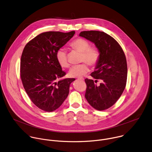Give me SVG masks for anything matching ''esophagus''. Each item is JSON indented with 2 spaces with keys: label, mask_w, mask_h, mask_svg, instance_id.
<instances>
[{
  "label": "esophagus",
  "mask_w": 152,
  "mask_h": 152,
  "mask_svg": "<svg viewBox=\"0 0 152 152\" xmlns=\"http://www.w3.org/2000/svg\"><path fill=\"white\" fill-rule=\"evenodd\" d=\"M77 79H79V80H83L84 79L83 77H77Z\"/></svg>",
  "instance_id": "obj_1"
}]
</instances>
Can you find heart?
<instances>
[{
	"mask_svg": "<svg viewBox=\"0 0 152 152\" xmlns=\"http://www.w3.org/2000/svg\"><path fill=\"white\" fill-rule=\"evenodd\" d=\"M70 46L73 50L81 53V64L75 65L72 67L69 72L71 77H77L85 75L89 70V66H96L100 58V52L96 47H90V43L86 39L78 38L70 42ZM56 58L59 64L63 68H68L70 64L67 61V53L62 48L58 49L56 52Z\"/></svg>",
	"mask_w": 152,
	"mask_h": 152,
	"instance_id": "b5f03b06",
	"label": "heart"
}]
</instances>
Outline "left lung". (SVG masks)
Here are the masks:
<instances>
[{"instance_id":"left-lung-1","label":"left lung","mask_w":152,"mask_h":152,"mask_svg":"<svg viewBox=\"0 0 152 152\" xmlns=\"http://www.w3.org/2000/svg\"><path fill=\"white\" fill-rule=\"evenodd\" d=\"M79 35L94 42L100 52L95 70L91 75L96 80L85 79V98L95 109L103 111L112 107L120 98L127 78L125 54L118 42L111 36L98 31H82ZM102 80L99 86L96 83Z\"/></svg>"}]
</instances>
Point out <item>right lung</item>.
<instances>
[{"mask_svg": "<svg viewBox=\"0 0 152 152\" xmlns=\"http://www.w3.org/2000/svg\"><path fill=\"white\" fill-rule=\"evenodd\" d=\"M75 31L41 33L25 46L20 58L23 86L31 101L39 109L52 112L67 97L70 83L75 79H62V70L56 58L57 51L65 45Z\"/></svg>", "mask_w": 152, "mask_h": 152, "instance_id": "right-lung-1", "label": "right lung"}]
</instances>
